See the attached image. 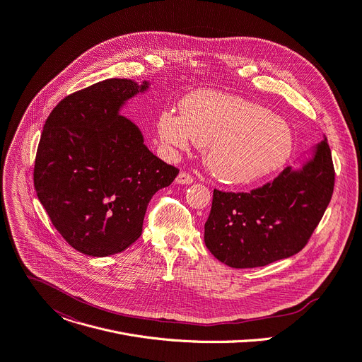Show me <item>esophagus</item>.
I'll list each match as a JSON object with an SVG mask.
<instances>
[{"label":"esophagus","mask_w":362,"mask_h":362,"mask_svg":"<svg viewBox=\"0 0 362 362\" xmlns=\"http://www.w3.org/2000/svg\"><path fill=\"white\" fill-rule=\"evenodd\" d=\"M193 180H194L193 176L190 173H186V172L179 173V176L176 177V182L179 185H190V183H193Z\"/></svg>","instance_id":"1"}]
</instances>
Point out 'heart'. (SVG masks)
Wrapping results in <instances>:
<instances>
[{"instance_id":"b5f03b06","label":"heart","mask_w":362,"mask_h":362,"mask_svg":"<svg viewBox=\"0 0 362 362\" xmlns=\"http://www.w3.org/2000/svg\"><path fill=\"white\" fill-rule=\"evenodd\" d=\"M157 131L160 140L175 150H186L190 139L206 147L208 168L229 183H251L277 172L294 146L291 128L283 118L219 92L187 96L182 115L161 112Z\"/></svg>"}]
</instances>
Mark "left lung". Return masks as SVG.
Masks as SVG:
<instances>
[{
    "instance_id": "left-lung-1",
    "label": "left lung",
    "mask_w": 362,
    "mask_h": 362,
    "mask_svg": "<svg viewBox=\"0 0 362 362\" xmlns=\"http://www.w3.org/2000/svg\"><path fill=\"white\" fill-rule=\"evenodd\" d=\"M334 186L332 154L323 139L300 172L286 168L250 192L214 189L205 244L234 269L262 267L298 254L329 205Z\"/></svg>"
}]
</instances>
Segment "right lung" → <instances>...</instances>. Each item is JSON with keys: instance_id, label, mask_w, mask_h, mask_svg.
<instances>
[{"instance_id": "1", "label": "right lung", "mask_w": 362, "mask_h": 362, "mask_svg": "<svg viewBox=\"0 0 362 362\" xmlns=\"http://www.w3.org/2000/svg\"><path fill=\"white\" fill-rule=\"evenodd\" d=\"M146 88L129 79L98 82L63 98L46 119L35 187L57 233L82 254L105 257L134 244L153 194L179 173L118 114Z\"/></svg>"}]
</instances>
